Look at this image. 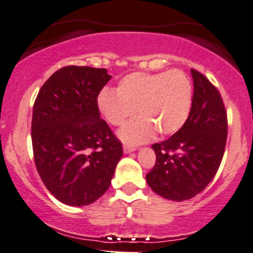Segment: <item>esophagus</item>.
I'll return each mask as SVG.
<instances>
[{
    "instance_id": "esophagus-1",
    "label": "esophagus",
    "mask_w": 253,
    "mask_h": 253,
    "mask_svg": "<svg viewBox=\"0 0 253 253\" xmlns=\"http://www.w3.org/2000/svg\"><path fill=\"white\" fill-rule=\"evenodd\" d=\"M133 150H135V148L132 147V145H126V144L124 145V153L125 154H128V153H131V151H133Z\"/></svg>"
}]
</instances>
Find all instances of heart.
<instances>
[{
	"label": "heart",
	"mask_w": 253,
	"mask_h": 253,
	"mask_svg": "<svg viewBox=\"0 0 253 253\" xmlns=\"http://www.w3.org/2000/svg\"><path fill=\"white\" fill-rule=\"evenodd\" d=\"M193 87L182 70L167 73L128 74L119 81L116 93L103 91L98 109L113 126H121L137 110L134 119L120 131L124 142L138 144L150 139L155 132L160 137L177 133L189 118Z\"/></svg>",
	"instance_id": "obj_1"
}]
</instances>
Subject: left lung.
<instances>
[{
	"label": "left lung",
	"instance_id": "left-lung-1",
	"mask_svg": "<svg viewBox=\"0 0 253 253\" xmlns=\"http://www.w3.org/2000/svg\"><path fill=\"white\" fill-rule=\"evenodd\" d=\"M194 94L189 118L169 139L151 145L155 166L147 174L149 187L172 201L189 200L213 179L225 150L227 110L217 87L191 69Z\"/></svg>",
	"mask_w": 253,
	"mask_h": 253
}]
</instances>
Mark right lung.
I'll return each instance as SVG.
<instances>
[{
  "instance_id": "obj_1",
  "label": "right lung",
  "mask_w": 253,
  "mask_h": 253,
  "mask_svg": "<svg viewBox=\"0 0 253 253\" xmlns=\"http://www.w3.org/2000/svg\"><path fill=\"white\" fill-rule=\"evenodd\" d=\"M106 69L64 66L43 84L31 121L34 161L49 193L69 206L94 203L110 187L122 144L100 119Z\"/></svg>"
}]
</instances>
